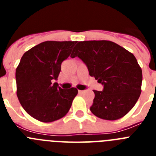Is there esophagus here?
<instances>
[{
    "label": "esophagus",
    "mask_w": 156,
    "mask_h": 156,
    "mask_svg": "<svg viewBox=\"0 0 156 156\" xmlns=\"http://www.w3.org/2000/svg\"><path fill=\"white\" fill-rule=\"evenodd\" d=\"M79 93L80 94H83V93H85V90H79Z\"/></svg>",
    "instance_id": "1"
}]
</instances>
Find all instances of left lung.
Wrapping results in <instances>:
<instances>
[{
	"instance_id": "1",
	"label": "left lung",
	"mask_w": 156,
	"mask_h": 156,
	"mask_svg": "<svg viewBox=\"0 0 156 156\" xmlns=\"http://www.w3.org/2000/svg\"><path fill=\"white\" fill-rule=\"evenodd\" d=\"M79 57L90 76L104 86L94 90L90 111L106 120H116L129 112L141 93L142 70L133 54L109 41L78 42L71 58Z\"/></svg>"
}]
</instances>
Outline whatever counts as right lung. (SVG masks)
<instances>
[{
    "label": "right lung",
    "instance_id": "obj_1",
    "mask_svg": "<svg viewBox=\"0 0 156 156\" xmlns=\"http://www.w3.org/2000/svg\"><path fill=\"white\" fill-rule=\"evenodd\" d=\"M77 41H45L25 52L16 68L17 97L25 111L43 122H51L68 113L78 94L76 87L62 89L57 80L61 65Z\"/></svg>",
    "mask_w": 156,
    "mask_h": 156
}]
</instances>
